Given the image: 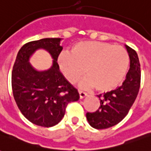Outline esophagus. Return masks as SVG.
I'll return each instance as SVG.
<instances>
[{"label":"esophagus","mask_w":151,"mask_h":151,"mask_svg":"<svg viewBox=\"0 0 151 151\" xmlns=\"http://www.w3.org/2000/svg\"><path fill=\"white\" fill-rule=\"evenodd\" d=\"M78 93H79V97H80V99L85 98L86 96L87 95V94H86V92L82 91H78Z\"/></svg>","instance_id":"1"}]
</instances>
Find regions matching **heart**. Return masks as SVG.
<instances>
[{
    "label": "heart",
    "instance_id": "heart-1",
    "mask_svg": "<svg viewBox=\"0 0 151 151\" xmlns=\"http://www.w3.org/2000/svg\"><path fill=\"white\" fill-rule=\"evenodd\" d=\"M60 68L67 80L75 83L82 78L84 69L88 76L82 87H95L101 93L117 89L126 77L129 57L123 47L98 41L76 43L70 54L62 53L58 58Z\"/></svg>",
    "mask_w": 151,
    "mask_h": 151
}]
</instances>
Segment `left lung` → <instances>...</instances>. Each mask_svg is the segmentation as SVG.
<instances>
[{
    "label": "left lung",
    "instance_id": "left-lung-1",
    "mask_svg": "<svg viewBox=\"0 0 151 151\" xmlns=\"http://www.w3.org/2000/svg\"><path fill=\"white\" fill-rule=\"evenodd\" d=\"M130 65L123 84L111 92L99 95L100 106L95 112H87L86 119L93 128L108 129L126 116L136 99L141 84V68L136 51L127 46Z\"/></svg>",
    "mask_w": 151,
    "mask_h": 151
}]
</instances>
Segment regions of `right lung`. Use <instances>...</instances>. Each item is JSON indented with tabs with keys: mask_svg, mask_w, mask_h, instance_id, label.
Masks as SVG:
<instances>
[{
	"mask_svg": "<svg viewBox=\"0 0 151 151\" xmlns=\"http://www.w3.org/2000/svg\"><path fill=\"white\" fill-rule=\"evenodd\" d=\"M60 38H46L27 43L18 52L12 70V91L18 108L29 121L52 127L61 120L69 103L78 101V90L60 72L57 58L62 51ZM47 50L53 58L45 71L35 70L29 62L37 49Z\"/></svg>",
	"mask_w": 151,
	"mask_h": 151,
	"instance_id": "1",
	"label": "right lung"
}]
</instances>
